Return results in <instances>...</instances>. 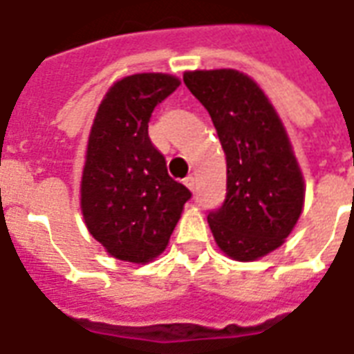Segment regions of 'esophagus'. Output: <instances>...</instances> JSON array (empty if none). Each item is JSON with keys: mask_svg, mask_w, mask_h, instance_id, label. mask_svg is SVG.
I'll return each instance as SVG.
<instances>
[{"mask_svg": "<svg viewBox=\"0 0 354 354\" xmlns=\"http://www.w3.org/2000/svg\"><path fill=\"white\" fill-rule=\"evenodd\" d=\"M184 184L187 185V187H189V189L193 191V193H195V185H197V180H195V178H193V176H187V178H185V180H184Z\"/></svg>", "mask_w": 354, "mask_h": 354, "instance_id": "obj_1", "label": "esophagus"}]
</instances>
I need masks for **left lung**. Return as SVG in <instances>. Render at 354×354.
I'll return each mask as SVG.
<instances>
[{"mask_svg":"<svg viewBox=\"0 0 354 354\" xmlns=\"http://www.w3.org/2000/svg\"><path fill=\"white\" fill-rule=\"evenodd\" d=\"M210 114L227 157V195L208 214L217 245L236 261L279 248L304 206L302 172L281 120L263 90L232 69L185 73Z\"/></svg>","mask_w":354,"mask_h":354,"instance_id":"left-lung-1","label":"left lung"}]
</instances>
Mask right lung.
<instances>
[{
	"mask_svg": "<svg viewBox=\"0 0 354 354\" xmlns=\"http://www.w3.org/2000/svg\"><path fill=\"white\" fill-rule=\"evenodd\" d=\"M180 80L161 73L122 78L104 95L93 120L80 204L84 221L112 257L148 263L169 243L191 191L167 172L148 135L157 104Z\"/></svg>",
	"mask_w": 354,
	"mask_h": 354,
	"instance_id": "right-lung-1",
	"label": "right lung"
}]
</instances>
